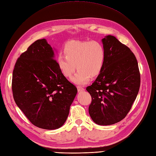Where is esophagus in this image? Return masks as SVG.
Segmentation results:
<instances>
[{
    "label": "esophagus",
    "mask_w": 156,
    "mask_h": 156,
    "mask_svg": "<svg viewBox=\"0 0 156 156\" xmlns=\"http://www.w3.org/2000/svg\"><path fill=\"white\" fill-rule=\"evenodd\" d=\"M77 90H78V91H79V92H81V91H84V90H85V89H84L83 87H81V86H77Z\"/></svg>",
    "instance_id": "esophagus-1"
}]
</instances>
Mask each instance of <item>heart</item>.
Segmentation results:
<instances>
[{
	"label": "heart",
	"mask_w": 156,
	"mask_h": 156,
	"mask_svg": "<svg viewBox=\"0 0 156 156\" xmlns=\"http://www.w3.org/2000/svg\"><path fill=\"white\" fill-rule=\"evenodd\" d=\"M63 53L65 56L57 58L58 67L65 77H70L77 67V73L71 79L76 85L86 84L90 77L98 76L105 63V49L98 41H69Z\"/></svg>",
	"instance_id": "heart-1"
}]
</instances>
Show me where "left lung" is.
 I'll list each match as a JSON object with an SVG mask.
<instances>
[{
	"instance_id": "obj_1",
	"label": "left lung",
	"mask_w": 156,
	"mask_h": 156,
	"mask_svg": "<svg viewBox=\"0 0 156 156\" xmlns=\"http://www.w3.org/2000/svg\"><path fill=\"white\" fill-rule=\"evenodd\" d=\"M105 61L101 72L86 90L91 96L89 113L100 126L122 121L129 112L140 87V73L134 54L115 37L102 39Z\"/></svg>"
}]
</instances>
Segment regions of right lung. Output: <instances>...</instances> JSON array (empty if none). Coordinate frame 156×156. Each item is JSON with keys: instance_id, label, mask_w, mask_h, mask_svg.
I'll use <instances>...</instances> for the list:
<instances>
[{"instance_id": "add662e5", "label": "right lung", "mask_w": 156, "mask_h": 156, "mask_svg": "<svg viewBox=\"0 0 156 156\" xmlns=\"http://www.w3.org/2000/svg\"><path fill=\"white\" fill-rule=\"evenodd\" d=\"M53 48L39 39L17 59L12 91L16 104L31 123L56 129L66 122L77 89L62 75Z\"/></svg>"}]
</instances>
